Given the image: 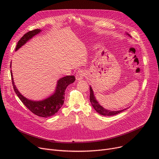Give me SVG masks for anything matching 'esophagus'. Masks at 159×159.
Segmentation results:
<instances>
[{
    "label": "esophagus",
    "mask_w": 159,
    "mask_h": 159,
    "mask_svg": "<svg viewBox=\"0 0 159 159\" xmlns=\"http://www.w3.org/2000/svg\"><path fill=\"white\" fill-rule=\"evenodd\" d=\"M85 74H86L85 72L83 70H79L77 72L76 76H75V77H76V79L77 80H80L83 79V78H84Z\"/></svg>",
    "instance_id": "obj_1"
}]
</instances>
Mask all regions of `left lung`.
<instances>
[{"instance_id":"obj_1","label":"left lung","mask_w":159,"mask_h":159,"mask_svg":"<svg viewBox=\"0 0 159 159\" xmlns=\"http://www.w3.org/2000/svg\"><path fill=\"white\" fill-rule=\"evenodd\" d=\"M126 35L131 37V36L128 34V33H126ZM89 90H90V97H89L90 102H91V105H92V106L93 107L95 110L99 114H101L104 116H113V115H115L116 114H119L120 112L126 110L128 108H128H126V109H124V110H119V111H111V110H106L98 102V101H97V99L94 95L93 89L91 86H89Z\"/></svg>"}]
</instances>
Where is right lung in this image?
Here are the masks:
<instances>
[{
    "label": "right lung",
    "instance_id": "1",
    "mask_svg": "<svg viewBox=\"0 0 159 159\" xmlns=\"http://www.w3.org/2000/svg\"><path fill=\"white\" fill-rule=\"evenodd\" d=\"M41 31V30L36 29L28 31L26 34L24 35V36H22V37L18 42L17 44H16L15 51H17L20 48L26 44L28 40L32 39L35 35H37ZM10 68H11V62L10 64ZM11 76L15 92L22 102V103L33 113L35 114L37 116L46 118L54 115L61 109V107L62 106L64 102V95L66 88L70 84H72L75 80V76H73V75H68V76L61 78L57 81L54 93L49 96L48 98L37 101L30 100L24 97L19 92L16 86L15 85L11 70Z\"/></svg>",
    "mask_w": 159,
    "mask_h": 159
}]
</instances>
